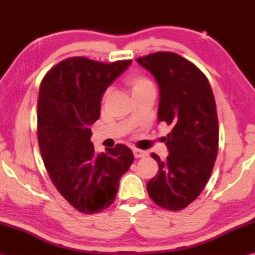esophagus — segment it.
Wrapping results in <instances>:
<instances>
[{
	"mask_svg": "<svg viewBox=\"0 0 255 255\" xmlns=\"http://www.w3.org/2000/svg\"><path fill=\"white\" fill-rule=\"evenodd\" d=\"M133 155L134 158H143V156L147 155V152H144L142 150H139V149H133Z\"/></svg>",
	"mask_w": 255,
	"mask_h": 255,
	"instance_id": "34e87169",
	"label": "esophagus"
}]
</instances>
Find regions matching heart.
Instances as JSON below:
<instances>
[{"mask_svg": "<svg viewBox=\"0 0 255 255\" xmlns=\"http://www.w3.org/2000/svg\"><path fill=\"white\" fill-rule=\"evenodd\" d=\"M128 85L130 86L132 95H137V94H141L144 93V92H148L150 90H154L153 84L151 81L143 77V75H131L129 77L127 80ZM108 95H110V91H107L105 95H104V101L107 100Z\"/></svg>", "mask_w": 255, "mask_h": 255, "instance_id": "obj_1", "label": "heart"}]
</instances>
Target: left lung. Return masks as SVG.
I'll use <instances>...</instances> for the list:
<instances>
[{"label":"left lung","mask_w":255,"mask_h":255,"mask_svg":"<svg viewBox=\"0 0 255 255\" xmlns=\"http://www.w3.org/2000/svg\"><path fill=\"white\" fill-rule=\"evenodd\" d=\"M137 62L159 86L158 123L172 126L165 138L166 159L151 154L159 173L147 184L149 196L162 208L180 210L202 193L217 158L215 97L204 73L176 53H151Z\"/></svg>","instance_id":"1"}]
</instances>
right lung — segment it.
Masks as SVG:
<instances>
[{"mask_svg":"<svg viewBox=\"0 0 255 255\" xmlns=\"http://www.w3.org/2000/svg\"><path fill=\"white\" fill-rule=\"evenodd\" d=\"M131 62L69 58L40 84L37 134L42 160L58 192L81 213H99L111 206L119 181L133 162L126 145L96 153L91 142V126L100 118L103 95Z\"/></svg>","mask_w":255,"mask_h":255,"instance_id":"obj_1","label":"right lung"}]
</instances>
